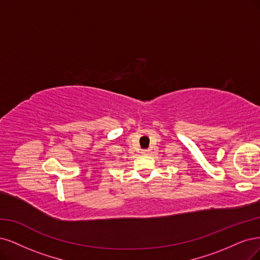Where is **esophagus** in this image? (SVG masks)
Masks as SVG:
<instances>
[{"instance_id": "34e87169", "label": "esophagus", "mask_w": 260, "mask_h": 260, "mask_svg": "<svg viewBox=\"0 0 260 260\" xmlns=\"http://www.w3.org/2000/svg\"><path fill=\"white\" fill-rule=\"evenodd\" d=\"M141 153H142V154H147V153H148V150H142Z\"/></svg>"}]
</instances>
